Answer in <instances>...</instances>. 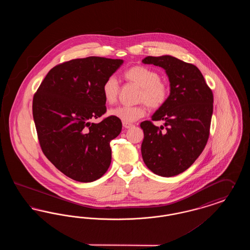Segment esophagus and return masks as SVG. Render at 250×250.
Wrapping results in <instances>:
<instances>
[{
	"label": "esophagus",
	"instance_id": "esophagus-1",
	"mask_svg": "<svg viewBox=\"0 0 250 250\" xmlns=\"http://www.w3.org/2000/svg\"><path fill=\"white\" fill-rule=\"evenodd\" d=\"M123 126H124L125 128L128 129V128H131V127H133V126H134V125H132V124H129V123H123Z\"/></svg>",
	"mask_w": 250,
	"mask_h": 250
}]
</instances>
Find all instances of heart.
I'll return each mask as SVG.
<instances>
[{
    "mask_svg": "<svg viewBox=\"0 0 250 250\" xmlns=\"http://www.w3.org/2000/svg\"><path fill=\"white\" fill-rule=\"evenodd\" d=\"M125 79L131 83L140 87L138 101L144 102L151 108L162 107L168 97V88L161 81L158 72L143 65H135L124 74ZM102 95L107 104L116 102L119 95V84L114 77H109L102 86ZM146 107L143 104L137 106H120L109 109V116L119 119L124 123H133L143 117Z\"/></svg>",
    "mask_w": 250,
    "mask_h": 250,
    "instance_id": "b5f03b06",
    "label": "heart"
}]
</instances>
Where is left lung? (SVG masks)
<instances>
[{"instance_id":"1","label":"left lung","mask_w":250,"mask_h":250,"mask_svg":"<svg viewBox=\"0 0 250 250\" xmlns=\"http://www.w3.org/2000/svg\"><path fill=\"white\" fill-rule=\"evenodd\" d=\"M143 62L165 69L170 86L166 103L152 116V121H164V125L155 126L151 121L141 124L143 161L159 176H175L195 162L207 143L213 93L192 63L169 55L148 56Z\"/></svg>"}]
</instances>
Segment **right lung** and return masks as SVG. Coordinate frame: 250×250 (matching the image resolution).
<instances>
[{
	"instance_id": "right-lung-1",
	"label": "right lung",
	"mask_w": 250,
	"mask_h": 250,
	"mask_svg": "<svg viewBox=\"0 0 250 250\" xmlns=\"http://www.w3.org/2000/svg\"><path fill=\"white\" fill-rule=\"evenodd\" d=\"M121 59L91 56L50 69L33 99V116L44 155L67 177L90 183L102 177L111 162L109 143L122 130L106 111L102 86L123 64Z\"/></svg>"
}]
</instances>
